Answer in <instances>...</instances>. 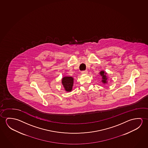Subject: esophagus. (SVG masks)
<instances>
[{"label": "esophagus", "mask_w": 148, "mask_h": 148, "mask_svg": "<svg viewBox=\"0 0 148 148\" xmlns=\"http://www.w3.org/2000/svg\"><path fill=\"white\" fill-rule=\"evenodd\" d=\"M88 73V71H87V70L83 71H82V72H81V73H82V74H86V73Z\"/></svg>", "instance_id": "obj_1"}]
</instances>
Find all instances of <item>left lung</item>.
<instances>
[{"label": "left lung", "mask_w": 148, "mask_h": 148, "mask_svg": "<svg viewBox=\"0 0 148 148\" xmlns=\"http://www.w3.org/2000/svg\"><path fill=\"white\" fill-rule=\"evenodd\" d=\"M100 75H101V76L102 77V81L103 82V83H106V80H107V77H106V73H104V71H101L100 73Z\"/></svg>", "instance_id": "8db88e82"}]
</instances>
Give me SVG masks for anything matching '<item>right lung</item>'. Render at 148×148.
<instances>
[{
    "mask_svg": "<svg viewBox=\"0 0 148 148\" xmlns=\"http://www.w3.org/2000/svg\"><path fill=\"white\" fill-rule=\"evenodd\" d=\"M62 84L63 85L65 90L67 92H71L73 88V79L72 77H65L62 79Z\"/></svg>",
    "mask_w": 148,
    "mask_h": 148,
    "instance_id": "right-lung-1",
    "label": "right lung"
}]
</instances>
